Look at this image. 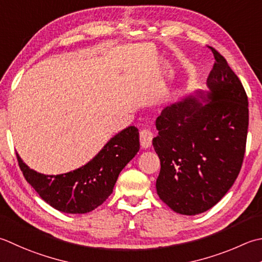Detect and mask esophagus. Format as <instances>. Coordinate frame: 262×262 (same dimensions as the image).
Listing matches in <instances>:
<instances>
[{
  "label": "esophagus",
  "mask_w": 262,
  "mask_h": 262,
  "mask_svg": "<svg viewBox=\"0 0 262 262\" xmlns=\"http://www.w3.org/2000/svg\"><path fill=\"white\" fill-rule=\"evenodd\" d=\"M153 134L148 129H142L140 132V142L143 148H148L152 144Z\"/></svg>",
  "instance_id": "34e87169"
}]
</instances>
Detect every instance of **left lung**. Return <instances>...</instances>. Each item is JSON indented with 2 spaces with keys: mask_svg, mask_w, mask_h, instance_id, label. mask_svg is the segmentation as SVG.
<instances>
[{
  "mask_svg": "<svg viewBox=\"0 0 262 262\" xmlns=\"http://www.w3.org/2000/svg\"><path fill=\"white\" fill-rule=\"evenodd\" d=\"M211 51L216 62L208 91L166 106L152 141L161 165L158 195L186 216L207 211L224 198L238 176L247 144V93L224 56Z\"/></svg>",
  "mask_w": 262,
  "mask_h": 262,
  "instance_id": "8db88e82",
  "label": "left lung"
}]
</instances>
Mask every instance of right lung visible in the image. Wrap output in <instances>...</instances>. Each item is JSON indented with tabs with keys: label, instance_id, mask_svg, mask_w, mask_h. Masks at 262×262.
Wrapping results in <instances>:
<instances>
[{
	"label": "right lung",
	"instance_id": "1",
	"mask_svg": "<svg viewBox=\"0 0 262 262\" xmlns=\"http://www.w3.org/2000/svg\"><path fill=\"white\" fill-rule=\"evenodd\" d=\"M140 150L135 126L118 133L86 165L60 175L30 169L17 153L24 176L51 207L64 213H87L101 206L114 191L120 171Z\"/></svg>",
	"mask_w": 262,
	"mask_h": 262
}]
</instances>
